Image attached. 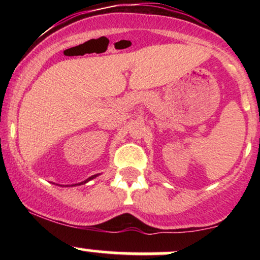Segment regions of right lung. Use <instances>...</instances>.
<instances>
[{
	"label": "right lung",
	"instance_id": "right-lung-1",
	"mask_svg": "<svg viewBox=\"0 0 260 260\" xmlns=\"http://www.w3.org/2000/svg\"><path fill=\"white\" fill-rule=\"evenodd\" d=\"M98 176H99V175H94V176H91V177H89V178H88V180H86V181H84V182H80V183H77V184H72V186H78V184H84V183H86V182H88V181H90V180H92V178L98 177Z\"/></svg>",
	"mask_w": 260,
	"mask_h": 260
}]
</instances>
